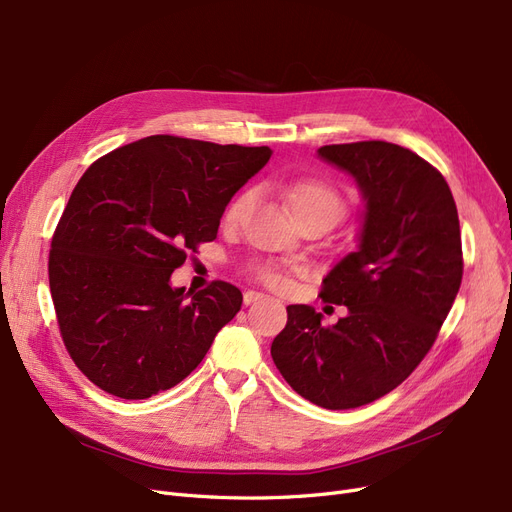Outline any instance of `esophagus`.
Listing matches in <instances>:
<instances>
[{
    "label": "esophagus",
    "mask_w": 512,
    "mask_h": 512,
    "mask_svg": "<svg viewBox=\"0 0 512 512\" xmlns=\"http://www.w3.org/2000/svg\"><path fill=\"white\" fill-rule=\"evenodd\" d=\"M265 295L263 293H257V291H247L244 293V305H251L255 301H261Z\"/></svg>",
    "instance_id": "obj_1"
}]
</instances>
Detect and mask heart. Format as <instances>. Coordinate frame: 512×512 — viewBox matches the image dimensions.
<instances>
[{
  "label": "heart",
  "mask_w": 512,
  "mask_h": 512,
  "mask_svg": "<svg viewBox=\"0 0 512 512\" xmlns=\"http://www.w3.org/2000/svg\"><path fill=\"white\" fill-rule=\"evenodd\" d=\"M253 198H255L253 192H242L238 198H234L232 205L226 211V219L232 221V224L238 221L253 205ZM286 201L295 219L309 213H318L328 217L332 224H337L345 213L343 196L330 184L320 180H303V182L291 184L286 188ZM257 278L272 288H284L288 284V276L278 268V265H270V263L259 265Z\"/></svg>",
  "instance_id": "obj_1"
}]
</instances>
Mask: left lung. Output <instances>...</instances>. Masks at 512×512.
I'll return each instance as SVG.
<instances>
[{
	"label": "left lung",
	"mask_w": 512,
	"mask_h": 512,
	"mask_svg": "<svg viewBox=\"0 0 512 512\" xmlns=\"http://www.w3.org/2000/svg\"><path fill=\"white\" fill-rule=\"evenodd\" d=\"M318 157L349 173L364 201L355 251L320 293L347 316L324 326L311 305H288L272 358L311 404L349 410L402 385L435 343L462 280L460 224L448 182L408 148L372 140Z\"/></svg>",
	"instance_id": "obj_1"
}]
</instances>
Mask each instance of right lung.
<instances>
[{
	"label": "right lung",
	"instance_id": "right-lung-1",
	"mask_svg": "<svg viewBox=\"0 0 512 512\" xmlns=\"http://www.w3.org/2000/svg\"><path fill=\"white\" fill-rule=\"evenodd\" d=\"M270 157L268 146L148 136L83 173L48 270L66 351L102 391L146 399L175 387L238 314L234 284L186 293L171 274L215 240L232 196Z\"/></svg>",
	"mask_w": 512,
	"mask_h": 512
}]
</instances>
